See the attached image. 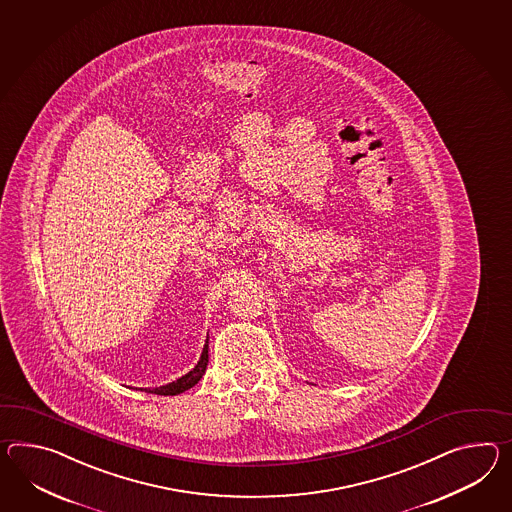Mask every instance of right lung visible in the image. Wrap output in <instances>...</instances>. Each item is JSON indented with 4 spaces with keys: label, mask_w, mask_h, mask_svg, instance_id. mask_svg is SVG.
I'll return each instance as SVG.
<instances>
[{
    "label": "right lung",
    "mask_w": 512,
    "mask_h": 512,
    "mask_svg": "<svg viewBox=\"0 0 512 512\" xmlns=\"http://www.w3.org/2000/svg\"><path fill=\"white\" fill-rule=\"evenodd\" d=\"M207 362H209V335H207L205 346H203V351H201L200 361L188 374L181 375L179 379H175V381L168 383V385H163V387L151 388V390L150 388H138V390H148V392L157 394V396H177V394L185 392L188 388L198 385V381H200L203 374H205V370H207Z\"/></svg>",
    "instance_id": "add662e5"
}]
</instances>
